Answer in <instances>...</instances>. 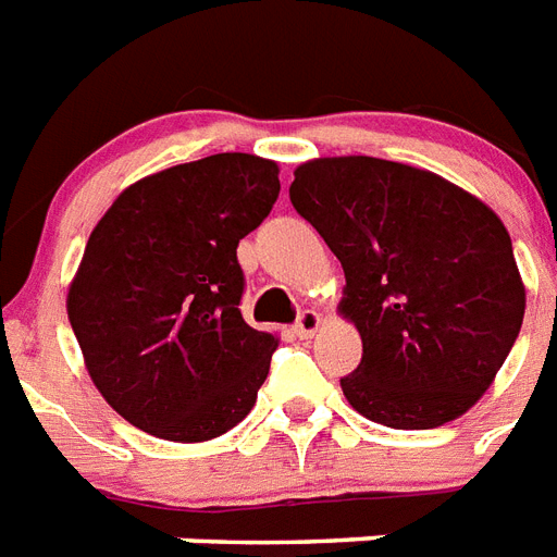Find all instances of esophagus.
Wrapping results in <instances>:
<instances>
[{
	"label": "esophagus",
	"instance_id": "obj_1",
	"mask_svg": "<svg viewBox=\"0 0 557 557\" xmlns=\"http://www.w3.org/2000/svg\"><path fill=\"white\" fill-rule=\"evenodd\" d=\"M319 324H322V319H319V313H315V310H301L299 319H296V324H293V333H296L299 339H310V336L319 331Z\"/></svg>",
	"mask_w": 557,
	"mask_h": 557
}]
</instances>
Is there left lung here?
Masks as SVG:
<instances>
[{
  "label": "left lung",
  "mask_w": 557,
  "mask_h": 557,
  "mask_svg": "<svg viewBox=\"0 0 557 557\" xmlns=\"http://www.w3.org/2000/svg\"><path fill=\"white\" fill-rule=\"evenodd\" d=\"M290 201L345 270L342 313L362 336L348 403L405 431L469 411L527 307L500 218L443 177L364 154L301 163Z\"/></svg>",
  "instance_id": "8db88e82"
}]
</instances>
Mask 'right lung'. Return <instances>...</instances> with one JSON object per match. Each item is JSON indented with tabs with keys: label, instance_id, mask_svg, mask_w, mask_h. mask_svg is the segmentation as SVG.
Masks as SVG:
<instances>
[{
	"label": "right lung",
	"instance_id": "1",
	"mask_svg": "<svg viewBox=\"0 0 557 557\" xmlns=\"http://www.w3.org/2000/svg\"><path fill=\"white\" fill-rule=\"evenodd\" d=\"M278 189L273 160L209 154L128 186L88 238L71 327L97 391L146 434L203 443L252 411L278 339L244 322L238 242Z\"/></svg>",
	"mask_w": 557,
	"mask_h": 557
}]
</instances>
